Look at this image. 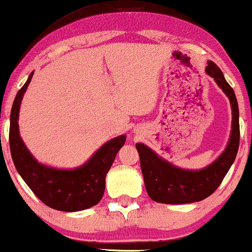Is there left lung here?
Here are the masks:
<instances>
[{"mask_svg":"<svg viewBox=\"0 0 252 252\" xmlns=\"http://www.w3.org/2000/svg\"><path fill=\"white\" fill-rule=\"evenodd\" d=\"M206 73L225 93L232 108V130L226 149L217 159L201 170H185L175 166L143 143H136L140 155L144 186L149 197L164 204H186L199 202L213 194L221 184L235 160L240 143L239 105L233 88L222 72L212 61L208 62Z\"/></svg>","mask_w":252,"mask_h":252,"instance_id":"8db88e82","label":"left lung"}]
</instances>
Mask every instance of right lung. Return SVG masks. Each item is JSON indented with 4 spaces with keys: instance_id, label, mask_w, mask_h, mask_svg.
<instances>
[{
    "instance_id": "1",
    "label": "right lung",
    "mask_w": 252,
    "mask_h": 252,
    "mask_svg": "<svg viewBox=\"0 0 252 252\" xmlns=\"http://www.w3.org/2000/svg\"><path fill=\"white\" fill-rule=\"evenodd\" d=\"M33 73L17 93L10 115V151L13 164L36 197L51 209L64 212L81 211L101 201L105 189V177L117 153L126 141L119 135L103 144L81 166L64 170L41 164L30 153L19 134V109Z\"/></svg>"
}]
</instances>
